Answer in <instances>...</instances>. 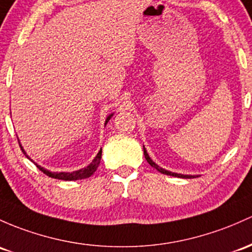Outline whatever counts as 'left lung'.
Listing matches in <instances>:
<instances>
[{"label": "left lung", "instance_id": "left-lung-1", "mask_svg": "<svg viewBox=\"0 0 252 252\" xmlns=\"http://www.w3.org/2000/svg\"><path fill=\"white\" fill-rule=\"evenodd\" d=\"M143 150H144V156H145V159L149 162V164H150L151 167H154L155 169H158L159 173H162V174H166V175H172V177H177V178H185V179H192V178H196V177H199V175H185V174H180V173H173V172H169V170L162 168V167H159L158 163H155V162L153 161V159L150 158V156H149L147 149H145L144 145H143Z\"/></svg>", "mask_w": 252, "mask_h": 252}]
</instances>
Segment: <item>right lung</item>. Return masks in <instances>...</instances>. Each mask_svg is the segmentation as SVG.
<instances>
[{"instance_id":"right-lung-1","label":"right lung","mask_w":252,"mask_h":252,"mask_svg":"<svg viewBox=\"0 0 252 252\" xmlns=\"http://www.w3.org/2000/svg\"><path fill=\"white\" fill-rule=\"evenodd\" d=\"M113 115H114V113H112V114H109V115L107 116V119H105L104 125H107L108 121H109L110 119H112V116H113ZM18 140H19V139H18ZM19 145H20L21 150H23V153L25 154L26 158H28L29 159H31V158H30V156L28 155V154H26V151L24 150L23 145L20 144V140H19ZM101 156H102V149H101V150L98 151V153H97L96 158H94L93 159V162H91V163L89 164V166L84 167V168H82V169L74 170V172H51V170H49V169H45L44 167H42V166H39V164L34 163V162L32 161V159H31V161L33 162L34 164H36L37 168H39L40 170H42L43 173H44V174H47L48 177L54 178V179H60V180H67V181H71V180L86 179V178L91 177V175H93L94 173L96 172L97 168H98L99 162H101Z\"/></svg>"}]
</instances>
